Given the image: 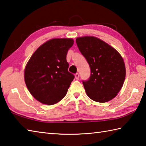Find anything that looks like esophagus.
<instances>
[{
  "mask_svg": "<svg viewBox=\"0 0 146 146\" xmlns=\"http://www.w3.org/2000/svg\"><path fill=\"white\" fill-rule=\"evenodd\" d=\"M75 78L76 79H77V80H78V78H79V77H80V75H79V74L78 73H76L75 74Z\"/></svg>",
  "mask_w": 146,
  "mask_h": 146,
  "instance_id": "34e87169",
  "label": "esophagus"
}]
</instances>
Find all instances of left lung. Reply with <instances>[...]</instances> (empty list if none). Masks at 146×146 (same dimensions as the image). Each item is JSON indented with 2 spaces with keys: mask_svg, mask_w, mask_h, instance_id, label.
Here are the masks:
<instances>
[{
  "mask_svg": "<svg viewBox=\"0 0 146 146\" xmlns=\"http://www.w3.org/2000/svg\"><path fill=\"white\" fill-rule=\"evenodd\" d=\"M80 51L90 68V76L83 80L88 98L98 102L113 99L121 90L126 75L120 54L107 43L94 36L76 39Z\"/></svg>",
  "mask_w": 146,
  "mask_h": 146,
  "instance_id": "obj_1",
  "label": "left lung"
}]
</instances>
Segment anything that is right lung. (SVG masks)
<instances>
[{"instance_id":"right-lung-1","label":"right lung","mask_w":146,"mask_h":146,"mask_svg":"<svg viewBox=\"0 0 146 146\" xmlns=\"http://www.w3.org/2000/svg\"><path fill=\"white\" fill-rule=\"evenodd\" d=\"M71 38L51 39L40 46L31 56L25 70L28 90L42 104L52 105L64 98L75 76L68 71V51Z\"/></svg>"}]
</instances>
